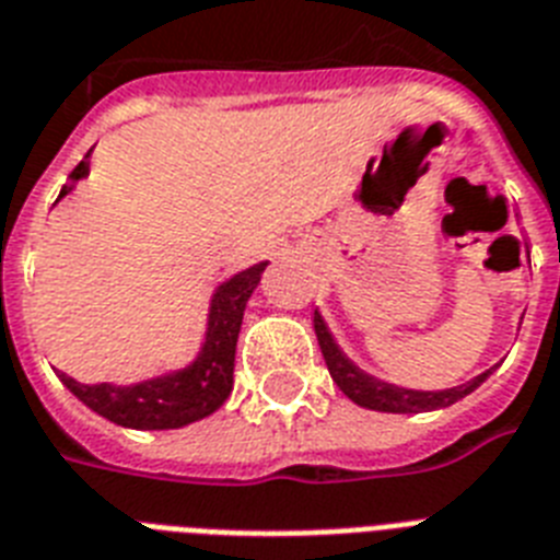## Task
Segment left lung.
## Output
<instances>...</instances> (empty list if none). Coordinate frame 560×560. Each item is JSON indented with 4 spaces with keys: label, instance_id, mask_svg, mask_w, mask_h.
Here are the masks:
<instances>
[{
    "label": "left lung",
    "instance_id": "obj_1",
    "mask_svg": "<svg viewBox=\"0 0 560 560\" xmlns=\"http://www.w3.org/2000/svg\"><path fill=\"white\" fill-rule=\"evenodd\" d=\"M314 331L316 340H319V349H323L325 366L331 372L334 383L342 389V395H349L358 407L377 409V412H400L404 416V412H433V409L451 407V404L462 400L465 395H470L477 386H482L488 381V374L494 372V369H488V372L477 374L474 381L462 383V386H451V389H407V386H395V383H386L381 377H374V374H366L358 363H351L331 337L319 311L314 314Z\"/></svg>",
    "mask_w": 560,
    "mask_h": 560
}]
</instances>
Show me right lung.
Wrapping results in <instances>:
<instances>
[{
	"instance_id": "obj_1",
	"label": "right lung",
	"mask_w": 560,
	"mask_h": 560,
	"mask_svg": "<svg viewBox=\"0 0 560 560\" xmlns=\"http://www.w3.org/2000/svg\"><path fill=\"white\" fill-rule=\"evenodd\" d=\"M90 153L69 174V183L60 188L57 200H63L66 194L90 174ZM264 270H267V261L253 264L218 284V290L211 293L202 346L186 369H174L160 377L127 383V386H118V383H92L90 386V383H78L66 372H60V381L92 412L130 430H177V427L211 416L214 409L223 407V400L232 392L237 334L244 323L246 302L258 288Z\"/></svg>"
}]
</instances>
